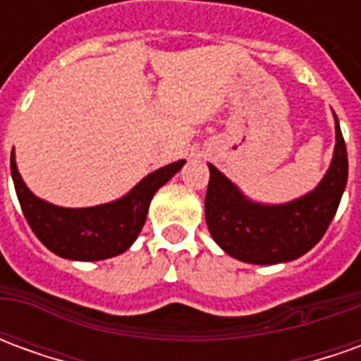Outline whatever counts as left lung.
<instances>
[{
	"label": "left lung",
	"mask_w": 361,
	"mask_h": 361,
	"mask_svg": "<svg viewBox=\"0 0 361 361\" xmlns=\"http://www.w3.org/2000/svg\"><path fill=\"white\" fill-rule=\"evenodd\" d=\"M333 160L319 185L290 203L251 201L219 168L209 164L204 219L212 240L230 257L251 265H276L302 257L323 238L348 181V154L334 116Z\"/></svg>",
	"instance_id": "obj_1"
}]
</instances>
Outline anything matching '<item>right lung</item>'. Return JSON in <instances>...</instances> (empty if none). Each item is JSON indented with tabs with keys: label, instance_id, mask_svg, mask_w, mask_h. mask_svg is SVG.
<instances>
[{
	"label": "right lung",
	"instance_id": "1",
	"mask_svg": "<svg viewBox=\"0 0 361 361\" xmlns=\"http://www.w3.org/2000/svg\"><path fill=\"white\" fill-rule=\"evenodd\" d=\"M185 160L158 168L111 203L67 209L36 197L23 181L11 152V176L25 219L36 238L59 257L102 261L127 251L145 226L152 197L180 172Z\"/></svg>",
	"mask_w": 361,
	"mask_h": 361
}]
</instances>
